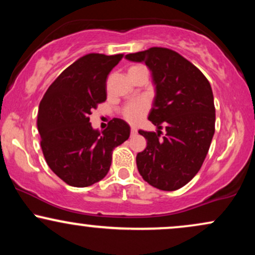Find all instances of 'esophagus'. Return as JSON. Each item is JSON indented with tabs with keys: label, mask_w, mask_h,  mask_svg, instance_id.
Returning a JSON list of instances; mask_svg holds the SVG:
<instances>
[{
	"label": "esophagus",
	"mask_w": 255,
	"mask_h": 255,
	"mask_svg": "<svg viewBox=\"0 0 255 255\" xmlns=\"http://www.w3.org/2000/svg\"><path fill=\"white\" fill-rule=\"evenodd\" d=\"M136 128H134V127H131L130 128V134H131V135H134V134H136Z\"/></svg>",
	"instance_id": "obj_1"
}]
</instances>
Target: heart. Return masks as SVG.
<instances>
[{"instance_id": "1", "label": "heart", "mask_w": 255, "mask_h": 255, "mask_svg": "<svg viewBox=\"0 0 255 255\" xmlns=\"http://www.w3.org/2000/svg\"><path fill=\"white\" fill-rule=\"evenodd\" d=\"M139 67L141 66L131 67L129 71L134 68H139ZM146 111H147V104L144 101H134L126 105V108L124 109V116L128 122L135 124V122L139 121L145 115Z\"/></svg>"}]
</instances>
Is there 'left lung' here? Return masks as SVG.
<instances>
[{
  "label": "left lung",
  "instance_id": "1",
  "mask_svg": "<svg viewBox=\"0 0 255 255\" xmlns=\"http://www.w3.org/2000/svg\"><path fill=\"white\" fill-rule=\"evenodd\" d=\"M126 58L147 66L156 91L148 120L158 130H139L147 146L136 154L137 170L151 186L176 191L200 170L211 145L216 122L211 85L170 49L150 48ZM162 127L166 134L160 138Z\"/></svg>",
  "mask_w": 255,
  "mask_h": 255
}]
</instances>
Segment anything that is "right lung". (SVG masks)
Segmentation results:
<instances>
[{
    "label": "right lung",
    "instance_id": "add662e5",
    "mask_svg": "<svg viewBox=\"0 0 255 255\" xmlns=\"http://www.w3.org/2000/svg\"><path fill=\"white\" fill-rule=\"evenodd\" d=\"M124 55L89 54L58 75L40 101L37 127L49 168L73 187L98 182L109 171L116 146L130 127L113 119L107 129H93L91 111L107 99V78Z\"/></svg>",
    "mask_w": 255,
    "mask_h": 255
}]
</instances>
